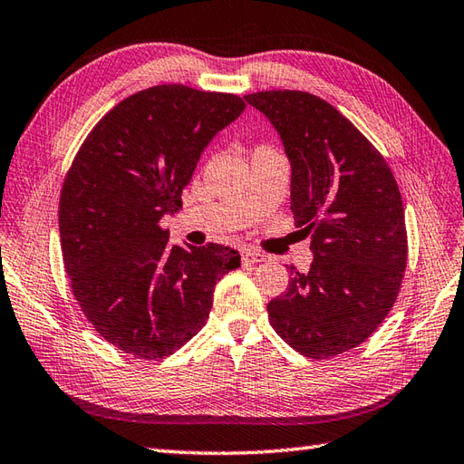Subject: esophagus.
<instances>
[{"label": "esophagus", "instance_id": "esophagus-1", "mask_svg": "<svg viewBox=\"0 0 464 464\" xmlns=\"http://www.w3.org/2000/svg\"><path fill=\"white\" fill-rule=\"evenodd\" d=\"M241 261H243V266H256V263L266 261V256H263V253H259V251H253V249H243L241 251Z\"/></svg>", "mask_w": 464, "mask_h": 464}]
</instances>
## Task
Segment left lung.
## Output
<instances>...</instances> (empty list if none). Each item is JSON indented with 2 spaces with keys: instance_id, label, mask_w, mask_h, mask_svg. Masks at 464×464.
Here are the masks:
<instances>
[{
  "instance_id": "obj_1",
  "label": "left lung",
  "mask_w": 464,
  "mask_h": 464,
  "mask_svg": "<svg viewBox=\"0 0 464 464\" xmlns=\"http://www.w3.org/2000/svg\"><path fill=\"white\" fill-rule=\"evenodd\" d=\"M245 100L274 124L292 165V213L314 253L289 267L269 324L295 352L330 358L368 340L396 302L408 243L402 197L370 140L332 104L299 90Z\"/></svg>"
}]
</instances>
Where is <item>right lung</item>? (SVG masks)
<instances>
[{"label":"right lung","mask_w":464,"mask_h":464,"mask_svg":"<svg viewBox=\"0 0 464 464\" xmlns=\"http://www.w3.org/2000/svg\"><path fill=\"white\" fill-rule=\"evenodd\" d=\"M243 108L235 94L183 84L140 90L94 126L63 180L72 292L96 332L134 358H165L193 338L217 281L239 267V251L225 245H170L160 219L183 207L207 144Z\"/></svg>","instance_id":"1"}]
</instances>
